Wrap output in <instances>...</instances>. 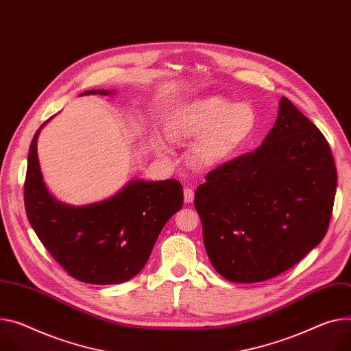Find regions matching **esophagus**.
Returning <instances> with one entry per match:
<instances>
[{"instance_id":"obj_1","label":"esophagus","mask_w":351,"mask_h":351,"mask_svg":"<svg viewBox=\"0 0 351 351\" xmlns=\"http://www.w3.org/2000/svg\"><path fill=\"white\" fill-rule=\"evenodd\" d=\"M184 201L185 204H191L194 201V188L193 185H188L184 188Z\"/></svg>"}]
</instances>
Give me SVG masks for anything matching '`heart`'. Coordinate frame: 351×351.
Instances as JSON below:
<instances>
[{
    "instance_id": "heart-1",
    "label": "heart",
    "mask_w": 351,
    "mask_h": 351,
    "mask_svg": "<svg viewBox=\"0 0 351 351\" xmlns=\"http://www.w3.org/2000/svg\"><path fill=\"white\" fill-rule=\"evenodd\" d=\"M256 125V114L245 102L204 97L185 102L173 114L170 130L176 139H197L193 163L201 170L217 169L234 157Z\"/></svg>"
}]
</instances>
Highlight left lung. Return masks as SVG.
I'll return each mask as SVG.
<instances>
[{"label": "left lung", "instance_id": "8db88e82", "mask_svg": "<svg viewBox=\"0 0 351 351\" xmlns=\"http://www.w3.org/2000/svg\"><path fill=\"white\" fill-rule=\"evenodd\" d=\"M337 173L322 132L288 98L253 153L210 171L195 191L204 245L232 282L287 271L325 237Z\"/></svg>", "mask_w": 351, "mask_h": 351}]
</instances>
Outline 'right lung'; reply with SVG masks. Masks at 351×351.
Segmentation results:
<instances>
[{"instance_id": "add662e5", "label": "right lung", "mask_w": 351, "mask_h": 351, "mask_svg": "<svg viewBox=\"0 0 351 351\" xmlns=\"http://www.w3.org/2000/svg\"><path fill=\"white\" fill-rule=\"evenodd\" d=\"M110 95L90 90L82 95ZM32 139L23 185L25 209L39 240L75 280L121 284L136 276L149 260L156 240L184 202L177 180H132L119 193L99 202L74 206L63 204L46 188Z\"/></svg>"}]
</instances>
